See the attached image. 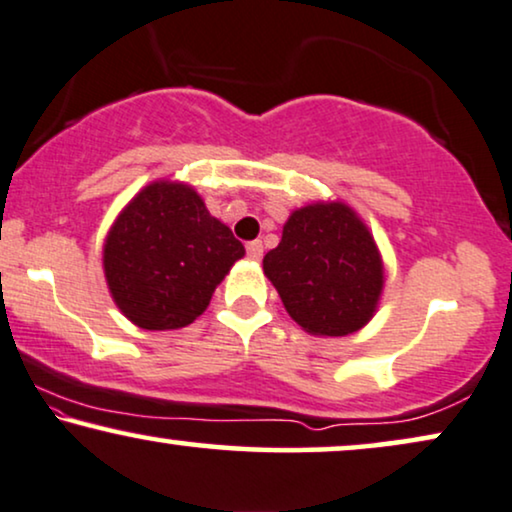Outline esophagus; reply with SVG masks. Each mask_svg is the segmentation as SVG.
<instances>
[{"mask_svg": "<svg viewBox=\"0 0 512 512\" xmlns=\"http://www.w3.org/2000/svg\"><path fill=\"white\" fill-rule=\"evenodd\" d=\"M245 250H248V257H252V260H262V255H264L262 241H250L248 245H245Z\"/></svg>", "mask_w": 512, "mask_h": 512, "instance_id": "1", "label": "esophagus"}]
</instances>
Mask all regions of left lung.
Segmentation results:
<instances>
[{
    "label": "left lung",
    "mask_w": 512,
    "mask_h": 512,
    "mask_svg": "<svg viewBox=\"0 0 512 512\" xmlns=\"http://www.w3.org/2000/svg\"><path fill=\"white\" fill-rule=\"evenodd\" d=\"M264 274L306 332L344 337L377 309L384 269L374 238L344 203H313L290 215Z\"/></svg>",
    "instance_id": "1"
}]
</instances>
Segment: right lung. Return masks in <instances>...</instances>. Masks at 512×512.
Instances as JSON below:
<instances>
[{
  "mask_svg": "<svg viewBox=\"0 0 512 512\" xmlns=\"http://www.w3.org/2000/svg\"><path fill=\"white\" fill-rule=\"evenodd\" d=\"M245 255L192 187L154 182L109 229L102 264L109 292L142 330H177L206 311L217 283Z\"/></svg>",
  "mask_w": 512,
  "mask_h": 512,
  "instance_id": "add662e5",
  "label": "right lung"
}]
</instances>
